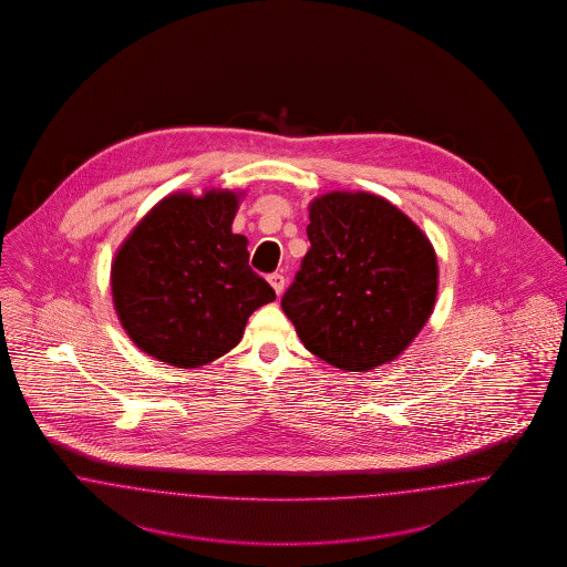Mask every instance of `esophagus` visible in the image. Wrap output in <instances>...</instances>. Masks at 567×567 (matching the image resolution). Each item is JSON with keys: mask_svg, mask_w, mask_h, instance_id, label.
I'll use <instances>...</instances> for the list:
<instances>
[{"mask_svg": "<svg viewBox=\"0 0 567 567\" xmlns=\"http://www.w3.org/2000/svg\"><path fill=\"white\" fill-rule=\"evenodd\" d=\"M268 282H270V287L275 289L276 295H282V291H285V276L270 275L268 276Z\"/></svg>", "mask_w": 567, "mask_h": 567, "instance_id": "34e87169", "label": "esophagus"}]
</instances>
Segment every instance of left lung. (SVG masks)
Listing matches in <instances>:
<instances>
[{
  "label": "left lung",
  "mask_w": 567,
  "mask_h": 567,
  "mask_svg": "<svg viewBox=\"0 0 567 567\" xmlns=\"http://www.w3.org/2000/svg\"><path fill=\"white\" fill-rule=\"evenodd\" d=\"M309 247L282 311L313 355L344 372L396 360L429 322L439 261L389 199L330 190L309 202Z\"/></svg>",
  "instance_id": "1"
}]
</instances>
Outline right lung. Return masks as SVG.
I'll list each match as a JSON object with an SVG mask.
<instances>
[{
    "mask_svg": "<svg viewBox=\"0 0 567 567\" xmlns=\"http://www.w3.org/2000/svg\"><path fill=\"white\" fill-rule=\"evenodd\" d=\"M245 190L171 193L122 240L110 268L116 316L157 361L199 368L243 339L249 316L275 301L249 268V240L233 233Z\"/></svg>",
    "mask_w": 567,
    "mask_h": 567,
    "instance_id": "obj_1",
    "label": "right lung"
}]
</instances>
